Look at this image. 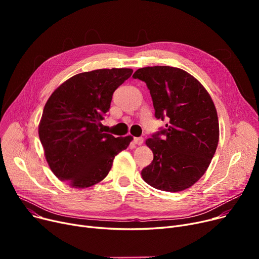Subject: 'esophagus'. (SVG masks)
<instances>
[{"instance_id": "34e87169", "label": "esophagus", "mask_w": 259, "mask_h": 259, "mask_svg": "<svg viewBox=\"0 0 259 259\" xmlns=\"http://www.w3.org/2000/svg\"><path fill=\"white\" fill-rule=\"evenodd\" d=\"M133 142H134L135 145L141 146V145H143V143H144V139H143V138H134Z\"/></svg>"}]
</instances>
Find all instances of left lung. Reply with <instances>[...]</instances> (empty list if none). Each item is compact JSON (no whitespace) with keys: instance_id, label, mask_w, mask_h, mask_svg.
I'll use <instances>...</instances> for the list:
<instances>
[{"instance_id":"left-lung-1","label":"left lung","mask_w":259,"mask_h":259,"mask_svg":"<svg viewBox=\"0 0 259 259\" xmlns=\"http://www.w3.org/2000/svg\"><path fill=\"white\" fill-rule=\"evenodd\" d=\"M133 77L150 90L155 116L169 118L166 129L146 141L153 160L142 170V178L161 191H184L205 174L219 145L214 103L199 80L180 68H140ZM159 134L165 137L160 139Z\"/></svg>"}]
</instances>
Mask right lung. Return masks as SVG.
<instances>
[{"mask_svg": "<svg viewBox=\"0 0 259 259\" xmlns=\"http://www.w3.org/2000/svg\"><path fill=\"white\" fill-rule=\"evenodd\" d=\"M132 72L112 68L78 73L52 92L38 137L48 166L59 180L76 189L91 187L106 178L114 157L127 149L131 135L114 138L100 127L113 92Z\"/></svg>", "mask_w": 259, "mask_h": 259, "instance_id": "1", "label": "right lung"}]
</instances>
